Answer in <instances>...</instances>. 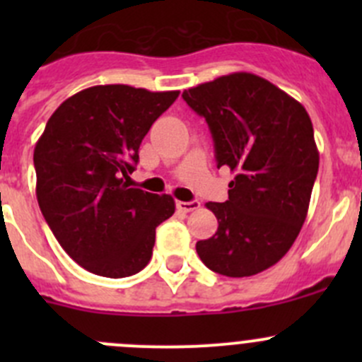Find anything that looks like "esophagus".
Returning <instances> with one entry per match:
<instances>
[{
    "label": "esophagus",
    "mask_w": 362,
    "mask_h": 362,
    "mask_svg": "<svg viewBox=\"0 0 362 362\" xmlns=\"http://www.w3.org/2000/svg\"><path fill=\"white\" fill-rule=\"evenodd\" d=\"M199 203L198 199H194V202H177V208L180 211H184V214H187V211H194L199 208Z\"/></svg>",
    "instance_id": "34e87169"
}]
</instances>
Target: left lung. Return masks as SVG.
Instances as JSON below:
<instances>
[{"label": "left lung", "instance_id": "1", "mask_svg": "<svg viewBox=\"0 0 362 362\" xmlns=\"http://www.w3.org/2000/svg\"><path fill=\"white\" fill-rule=\"evenodd\" d=\"M182 98L208 122L217 168L235 173L228 202L206 203L218 228L196 252L218 275H257L289 252L308 214L319 171L308 112L247 71L199 83Z\"/></svg>", "mask_w": 362, "mask_h": 362}]
</instances>
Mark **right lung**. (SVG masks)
Listing matches in <instances>:
<instances>
[{
  "label": "right lung",
  "instance_id": "obj_1",
  "mask_svg": "<svg viewBox=\"0 0 362 362\" xmlns=\"http://www.w3.org/2000/svg\"><path fill=\"white\" fill-rule=\"evenodd\" d=\"M178 90L122 83L69 96L35 147L36 199L59 245L87 272L124 279L152 257L156 228L175 214L170 194L129 185L138 148Z\"/></svg>",
  "mask_w": 362,
  "mask_h": 362
}]
</instances>
